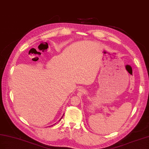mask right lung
Listing matches in <instances>:
<instances>
[{
    "instance_id": "1",
    "label": "right lung",
    "mask_w": 149,
    "mask_h": 149,
    "mask_svg": "<svg viewBox=\"0 0 149 149\" xmlns=\"http://www.w3.org/2000/svg\"><path fill=\"white\" fill-rule=\"evenodd\" d=\"M62 118H61V119H60V120H61V119H62Z\"/></svg>"
}]
</instances>
